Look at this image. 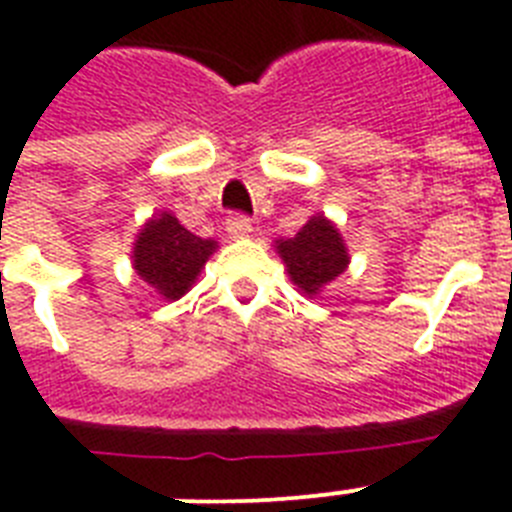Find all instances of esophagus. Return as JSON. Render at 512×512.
Instances as JSON below:
<instances>
[{"mask_svg":"<svg viewBox=\"0 0 512 512\" xmlns=\"http://www.w3.org/2000/svg\"><path fill=\"white\" fill-rule=\"evenodd\" d=\"M226 231L231 239H247L252 234V220L244 218V215H228Z\"/></svg>","mask_w":512,"mask_h":512,"instance_id":"obj_1","label":"esophagus"}]
</instances>
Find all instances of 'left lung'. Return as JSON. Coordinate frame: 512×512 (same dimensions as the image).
I'll return each mask as SVG.
<instances>
[{
	"mask_svg": "<svg viewBox=\"0 0 512 512\" xmlns=\"http://www.w3.org/2000/svg\"><path fill=\"white\" fill-rule=\"evenodd\" d=\"M276 252L299 294L318 297L350 265V249L334 220L315 213L292 239H276Z\"/></svg>",
	"mask_w": 512,
	"mask_h": 512,
	"instance_id": "1",
	"label": "left lung"
}]
</instances>
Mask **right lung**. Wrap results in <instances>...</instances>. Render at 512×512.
I'll list each match as a JSON object with an SVG mask.
<instances>
[{
  "instance_id": "right-lung-1",
  "label": "right lung",
  "mask_w": 512,
  "mask_h": 512,
  "mask_svg": "<svg viewBox=\"0 0 512 512\" xmlns=\"http://www.w3.org/2000/svg\"><path fill=\"white\" fill-rule=\"evenodd\" d=\"M215 249L218 242L199 239L186 231L170 210H160L139 228L131 249V265L136 276L147 281L162 299L176 302L197 284Z\"/></svg>"
}]
</instances>
